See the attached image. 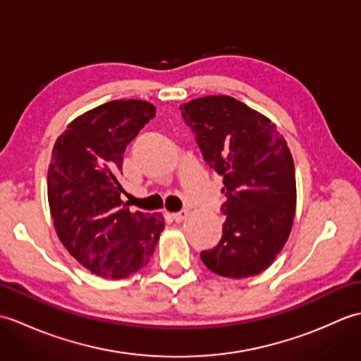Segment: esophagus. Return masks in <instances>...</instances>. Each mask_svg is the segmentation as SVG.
Listing matches in <instances>:
<instances>
[{
    "instance_id": "obj_1",
    "label": "esophagus",
    "mask_w": 361,
    "mask_h": 361,
    "mask_svg": "<svg viewBox=\"0 0 361 361\" xmlns=\"http://www.w3.org/2000/svg\"><path fill=\"white\" fill-rule=\"evenodd\" d=\"M189 216V211H180V212H173V214H171V217L175 220V221H183L185 220L186 217Z\"/></svg>"
}]
</instances>
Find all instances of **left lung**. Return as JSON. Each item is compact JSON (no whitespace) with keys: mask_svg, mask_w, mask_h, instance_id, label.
<instances>
[{"mask_svg":"<svg viewBox=\"0 0 361 361\" xmlns=\"http://www.w3.org/2000/svg\"><path fill=\"white\" fill-rule=\"evenodd\" d=\"M180 110L194 130L206 163L224 178L226 220L203 264L224 278L262 273L293 226L296 178L291 152L265 114L231 96L192 99Z\"/></svg>","mask_w":361,"mask_h":361,"instance_id":"obj_1","label":"left lung"}]
</instances>
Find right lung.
Here are the masks:
<instances>
[{
    "instance_id": "add662e5",
    "label": "right lung",
    "mask_w": 361,
    "mask_h": 361,
    "mask_svg": "<svg viewBox=\"0 0 361 361\" xmlns=\"http://www.w3.org/2000/svg\"><path fill=\"white\" fill-rule=\"evenodd\" d=\"M147 101L119 99L73 119L54 144L48 202L66 251L96 276L124 279L149 264L164 229L161 212H132L121 200L122 153L155 118Z\"/></svg>"
}]
</instances>
